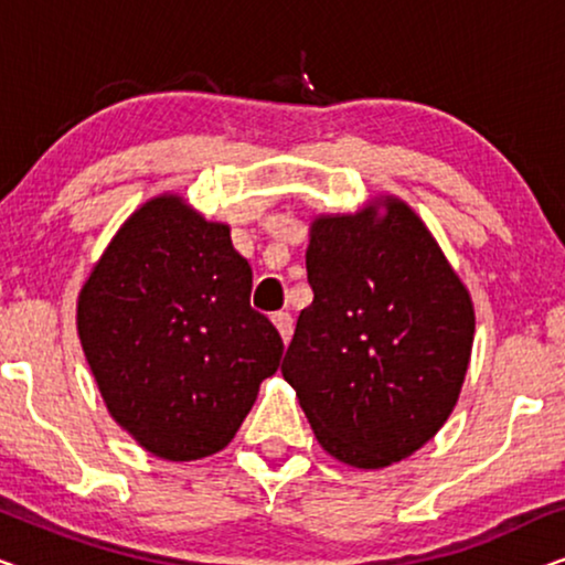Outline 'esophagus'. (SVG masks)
Instances as JSON below:
<instances>
[{
	"instance_id": "1",
	"label": "esophagus",
	"mask_w": 565,
	"mask_h": 565,
	"mask_svg": "<svg viewBox=\"0 0 565 565\" xmlns=\"http://www.w3.org/2000/svg\"><path fill=\"white\" fill-rule=\"evenodd\" d=\"M273 323L277 327V331H280L282 342H285V344H290V339H292V316L280 311V313H275V316H273Z\"/></svg>"
}]
</instances>
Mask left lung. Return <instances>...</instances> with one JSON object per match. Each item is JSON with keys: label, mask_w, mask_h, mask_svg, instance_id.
I'll list each match as a JSON object with an SVG mask.
<instances>
[{"label": "left lung", "mask_w": 565, "mask_h": 565, "mask_svg": "<svg viewBox=\"0 0 565 565\" xmlns=\"http://www.w3.org/2000/svg\"><path fill=\"white\" fill-rule=\"evenodd\" d=\"M306 269L313 303L298 316L282 377L331 458L388 468L427 445L458 404L473 300L396 195L316 215Z\"/></svg>", "instance_id": "obj_1"}]
</instances>
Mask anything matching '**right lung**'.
Segmentation results:
<instances>
[{"mask_svg": "<svg viewBox=\"0 0 565 565\" xmlns=\"http://www.w3.org/2000/svg\"><path fill=\"white\" fill-rule=\"evenodd\" d=\"M226 223L177 192L146 200L95 262L76 331L107 412L161 460L223 450L275 375L282 339L249 306Z\"/></svg>", "mask_w": 565, "mask_h": 565, "instance_id": "1", "label": "right lung"}]
</instances>
